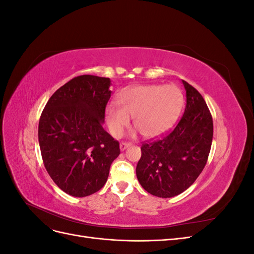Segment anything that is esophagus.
<instances>
[{
  "label": "esophagus",
  "instance_id": "obj_1",
  "mask_svg": "<svg viewBox=\"0 0 254 254\" xmlns=\"http://www.w3.org/2000/svg\"><path fill=\"white\" fill-rule=\"evenodd\" d=\"M130 146V143H126V142H122L121 144H120V148H121V150L123 151V150H125L126 148H128Z\"/></svg>",
  "mask_w": 254,
  "mask_h": 254
}]
</instances>
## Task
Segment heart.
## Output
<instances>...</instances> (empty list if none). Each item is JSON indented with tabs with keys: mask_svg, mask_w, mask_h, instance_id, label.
<instances>
[{
	"mask_svg": "<svg viewBox=\"0 0 254 254\" xmlns=\"http://www.w3.org/2000/svg\"><path fill=\"white\" fill-rule=\"evenodd\" d=\"M119 106L106 108V119L111 133L121 136L129 126L130 119L145 137L164 133L175 123L183 107V95L173 84L135 86L122 92Z\"/></svg>",
	"mask_w": 254,
	"mask_h": 254,
	"instance_id": "1",
	"label": "heart"
}]
</instances>
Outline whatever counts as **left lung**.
Wrapping results in <instances>:
<instances>
[{
  "mask_svg": "<svg viewBox=\"0 0 254 254\" xmlns=\"http://www.w3.org/2000/svg\"><path fill=\"white\" fill-rule=\"evenodd\" d=\"M187 106L172 131L142 145L136 177L149 194L171 198L183 193L204 168L213 139V120L201 94L182 80Z\"/></svg>",
  "mask_w": 254,
  "mask_h": 254,
  "instance_id": "1",
  "label": "left lung"
}]
</instances>
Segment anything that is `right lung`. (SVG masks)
Wrapping results in <instances>:
<instances>
[{"label": "right lung", "instance_id": "obj_1", "mask_svg": "<svg viewBox=\"0 0 254 254\" xmlns=\"http://www.w3.org/2000/svg\"><path fill=\"white\" fill-rule=\"evenodd\" d=\"M110 78L81 75L54 93L39 121L45 168L64 193L86 197L107 182L120 144L103 127Z\"/></svg>", "mask_w": 254, "mask_h": 254}]
</instances>
